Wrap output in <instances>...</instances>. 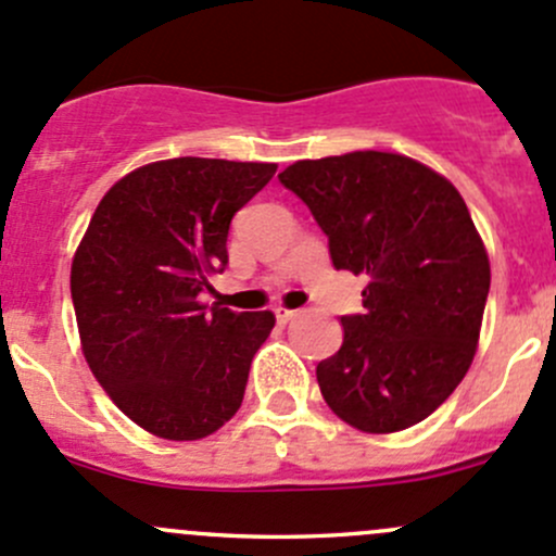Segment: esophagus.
<instances>
[{"instance_id": "1", "label": "esophagus", "mask_w": 556, "mask_h": 556, "mask_svg": "<svg viewBox=\"0 0 556 556\" xmlns=\"http://www.w3.org/2000/svg\"><path fill=\"white\" fill-rule=\"evenodd\" d=\"M274 314H277V323H279V325L290 323V319L295 317V312H293V309H282V306H279V309H274Z\"/></svg>"}]
</instances>
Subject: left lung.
Masks as SVG:
<instances>
[{
	"label": "left lung",
	"mask_w": 556,
	"mask_h": 556,
	"mask_svg": "<svg viewBox=\"0 0 556 556\" xmlns=\"http://www.w3.org/2000/svg\"><path fill=\"white\" fill-rule=\"evenodd\" d=\"M328 237L336 268L366 274L363 314L317 366L325 403L352 428L422 422L476 355L490 257L463 195L419 161L379 150L295 161L279 174Z\"/></svg>",
	"instance_id": "8db88e82"
}]
</instances>
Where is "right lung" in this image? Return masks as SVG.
<instances>
[{
	"label": "right lung",
	"instance_id": "obj_1",
	"mask_svg": "<svg viewBox=\"0 0 556 556\" xmlns=\"http://www.w3.org/2000/svg\"><path fill=\"white\" fill-rule=\"evenodd\" d=\"M277 164L155 161L99 201L72 261L83 355L128 419L169 441L215 433L242 406L271 312H231L199 295L228 266L233 215Z\"/></svg>",
	"mask_w": 556,
	"mask_h": 556
}]
</instances>
